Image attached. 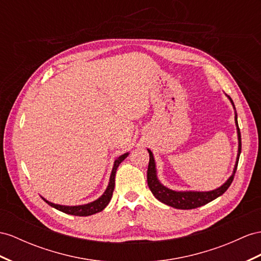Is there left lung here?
Listing matches in <instances>:
<instances>
[{
  "mask_svg": "<svg viewBox=\"0 0 261 261\" xmlns=\"http://www.w3.org/2000/svg\"><path fill=\"white\" fill-rule=\"evenodd\" d=\"M227 97L229 98L230 102L232 103V107L235 108V105H233L231 98L229 96H227ZM235 123L237 125V133H238V154H237L235 168H233V172H232L231 176L227 179V181L222 186H220V188L210 191V192H194V191L177 192V191H173V190L165 188V186L160 183V181L158 179L154 158H153L152 152L148 149L149 155H150V161H149L148 174H146V178H148L149 189L151 190L152 194L155 196V198H158L160 202H162L166 205L174 207V208L193 210V208H196V207H200L207 203H210V202H212V200L217 198L218 196L223 195L224 193L227 191V189L230 186L232 179H233V176H235L238 161H239V155H240V152H242V138H240V130L238 126L236 110H235Z\"/></svg>",
  "mask_w": 261,
  "mask_h": 261,
  "instance_id": "8db88e82",
  "label": "left lung"
}]
</instances>
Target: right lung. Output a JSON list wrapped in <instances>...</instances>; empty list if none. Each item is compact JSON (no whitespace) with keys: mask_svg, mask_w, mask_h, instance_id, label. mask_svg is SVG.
<instances>
[{"mask_svg":"<svg viewBox=\"0 0 261 261\" xmlns=\"http://www.w3.org/2000/svg\"><path fill=\"white\" fill-rule=\"evenodd\" d=\"M128 155H129V153H124V154L120 155L116 160L115 164H113V168H112L108 188H107L103 194L98 199H96L95 202H91L89 204H85V205H78V206H65V205H58V204L50 203V202H48V200H46L44 197H42V198L51 207H54V208L61 211L63 213L69 214V215L89 216V215H93V214H96V213L101 212L105 207L109 204L110 199L112 197V193H113V190H115V177H116V172H117L118 166Z\"/></svg>","mask_w":261,"mask_h":261,"instance_id":"right-lung-1","label":"right lung"}]
</instances>
